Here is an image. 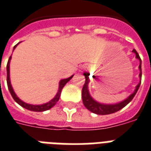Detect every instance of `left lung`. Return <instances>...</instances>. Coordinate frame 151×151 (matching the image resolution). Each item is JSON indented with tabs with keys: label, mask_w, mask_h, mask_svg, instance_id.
<instances>
[{
	"label": "left lung",
	"mask_w": 151,
	"mask_h": 151,
	"mask_svg": "<svg viewBox=\"0 0 151 151\" xmlns=\"http://www.w3.org/2000/svg\"><path fill=\"white\" fill-rule=\"evenodd\" d=\"M132 52H134L136 54V59H138L140 62L139 63V70H140V73H139V78H140V81L139 83L137 86L136 87V89L134 91V92L132 94H131L126 99L120 102V103H115V104H104V103H98L96 101L93 99L91 96V95L89 94V92H88V83H89V78H88V75L89 73H84V75L85 77V82L84 84V86H83L82 88V100L83 103L88 110H90L91 112L94 113V114H96L99 115H106V114H113V113H115L118 111V110H122V108L124 107L127 104H129L132 99L135 96V95L136 94V92L138 91L139 88L141 84V78H142V70H141V59L139 55L138 52H136L135 49L132 50Z\"/></svg>",
	"instance_id": "obj_1"
}]
</instances>
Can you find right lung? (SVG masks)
I'll use <instances>...</instances> for the list:
<instances>
[{
  "label": "right lung",
  "mask_w": 151,
  "mask_h": 151,
  "mask_svg": "<svg viewBox=\"0 0 151 151\" xmlns=\"http://www.w3.org/2000/svg\"><path fill=\"white\" fill-rule=\"evenodd\" d=\"M19 45V43L16 45L14 46V49L15 48V47ZM12 59V56L9 57V59H8V63H7V84H8V90H9V92H10L11 95H12V96L14 99V100L18 103V104H19L21 106H22L25 109H27V110H31V111H35V112H42V111H45V110H48L49 109L52 107V106H54L56 103L59 101V97H60V94H61L62 89H63V88L65 86L66 83L68 82L70 80L71 78H73V76L72 75L70 78H66V79H63L59 81V90H58V92H57V94L55 95V96L50 100L48 103H44V104H41V105H32V104H28V103H26L24 102H22L21 99L19 98V97L15 95V92H14V90H13L12 87V85H11V81H10V75H9V72H10V70H9V65H10V60Z\"/></svg>",
  "instance_id": "1"
}]
</instances>
